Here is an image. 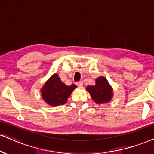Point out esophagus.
Returning <instances> with one entry per match:
<instances>
[{
  "instance_id": "1",
  "label": "esophagus",
  "mask_w": 154,
  "mask_h": 154,
  "mask_svg": "<svg viewBox=\"0 0 154 154\" xmlns=\"http://www.w3.org/2000/svg\"><path fill=\"white\" fill-rule=\"evenodd\" d=\"M76 85L78 86H83V82H82V81H78V82H76Z\"/></svg>"
}]
</instances>
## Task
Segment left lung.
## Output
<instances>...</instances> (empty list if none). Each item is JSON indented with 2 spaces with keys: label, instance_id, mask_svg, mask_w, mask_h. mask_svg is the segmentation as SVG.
Segmentation results:
<instances>
[{
  "label": "left lung",
  "instance_id": "1",
  "mask_svg": "<svg viewBox=\"0 0 154 154\" xmlns=\"http://www.w3.org/2000/svg\"><path fill=\"white\" fill-rule=\"evenodd\" d=\"M86 89L90 93L92 99L98 104L110 101L113 96L111 87L104 77L98 78L96 81V85L89 86Z\"/></svg>",
  "mask_w": 154,
  "mask_h": 154
}]
</instances>
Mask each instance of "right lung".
I'll return each instance as SVG.
<instances>
[{
	"mask_svg": "<svg viewBox=\"0 0 154 154\" xmlns=\"http://www.w3.org/2000/svg\"><path fill=\"white\" fill-rule=\"evenodd\" d=\"M76 88L75 84L66 86L60 81L58 74H54L41 89L43 99L48 105L57 106L66 103L72 91Z\"/></svg>",
	"mask_w": 154,
	"mask_h": 154,
	"instance_id": "1",
	"label": "right lung"
}]
</instances>
